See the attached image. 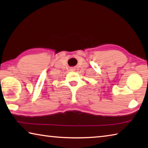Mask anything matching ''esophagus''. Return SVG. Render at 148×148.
Here are the masks:
<instances>
[{"label": "esophagus", "instance_id": "34e87169", "mask_svg": "<svg viewBox=\"0 0 148 148\" xmlns=\"http://www.w3.org/2000/svg\"><path fill=\"white\" fill-rule=\"evenodd\" d=\"M75 71L74 68H71V71Z\"/></svg>", "mask_w": 148, "mask_h": 148}]
</instances>
